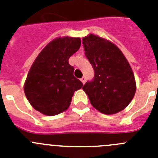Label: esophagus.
<instances>
[{
  "label": "esophagus",
  "instance_id": "1",
  "mask_svg": "<svg viewBox=\"0 0 158 158\" xmlns=\"http://www.w3.org/2000/svg\"><path fill=\"white\" fill-rule=\"evenodd\" d=\"M81 82L83 84H85L86 82V78H85V77H83L81 78Z\"/></svg>",
  "mask_w": 158,
  "mask_h": 158
}]
</instances>
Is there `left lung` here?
<instances>
[{"label":"left lung","instance_id":"8db88e82","mask_svg":"<svg viewBox=\"0 0 158 158\" xmlns=\"http://www.w3.org/2000/svg\"><path fill=\"white\" fill-rule=\"evenodd\" d=\"M85 56L94 69V78L83 86L92 105L113 115L123 110L136 91L135 75L122 51L108 40L93 34L82 39Z\"/></svg>","mask_w":158,"mask_h":158}]
</instances>
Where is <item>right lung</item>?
<instances>
[{
    "label": "right lung",
    "mask_w": 158,
    "mask_h": 158,
    "mask_svg": "<svg viewBox=\"0 0 158 158\" xmlns=\"http://www.w3.org/2000/svg\"><path fill=\"white\" fill-rule=\"evenodd\" d=\"M81 47L80 38L65 36L49 43L32 64L25 81V96L31 105L46 115L63 112L75 91L83 84L73 76L69 58Z\"/></svg>",
    "instance_id": "1"
}]
</instances>
